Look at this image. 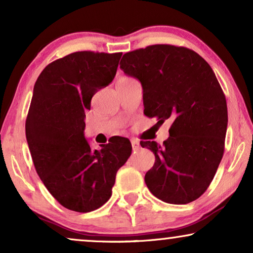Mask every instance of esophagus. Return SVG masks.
<instances>
[{
    "label": "esophagus",
    "instance_id": "1",
    "mask_svg": "<svg viewBox=\"0 0 253 253\" xmlns=\"http://www.w3.org/2000/svg\"><path fill=\"white\" fill-rule=\"evenodd\" d=\"M131 144H132V148H133V150H138V148L140 147L139 140H138V139H131Z\"/></svg>",
    "mask_w": 253,
    "mask_h": 253
}]
</instances>
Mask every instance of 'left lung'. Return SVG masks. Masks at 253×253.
<instances>
[{"label":"left lung","instance_id":"8db88e82","mask_svg":"<svg viewBox=\"0 0 253 253\" xmlns=\"http://www.w3.org/2000/svg\"><path fill=\"white\" fill-rule=\"evenodd\" d=\"M124 74L143 86L144 114L171 121L160 146L141 140L155 155L145 175L150 191L169 204H189L209 188L224 152L228 112L224 93L210 64L192 49L151 44L121 60Z\"/></svg>","mask_w":253,"mask_h":253}]
</instances>
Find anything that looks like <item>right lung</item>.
I'll return each instance as SVG.
<instances>
[{"label": "right lung", "instance_id": "1", "mask_svg": "<svg viewBox=\"0 0 253 253\" xmlns=\"http://www.w3.org/2000/svg\"><path fill=\"white\" fill-rule=\"evenodd\" d=\"M121 56L76 51L48 64L34 85L25 123L31 157L50 195L75 212L108 202L116 172L132 151L123 137L93 151L84 137L85 110L95 92L113 82Z\"/></svg>", "mask_w": 253, "mask_h": 253}]
</instances>
